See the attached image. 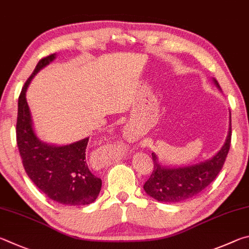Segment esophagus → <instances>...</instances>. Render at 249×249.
Here are the masks:
<instances>
[{"instance_id":"34e87169","label":"esophagus","mask_w":249,"mask_h":249,"mask_svg":"<svg viewBox=\"0 0 249 249\" xmlns=\"http://www.w3.org/2000/svg\"><path fill=\"white\" fill-rule=\"evenodd\" d=\"M96 163H97L99 166H104V165L107 163V159H106V156H105V154L99 153L97 155V158H96Z\"/></svg>"}]
</instances>
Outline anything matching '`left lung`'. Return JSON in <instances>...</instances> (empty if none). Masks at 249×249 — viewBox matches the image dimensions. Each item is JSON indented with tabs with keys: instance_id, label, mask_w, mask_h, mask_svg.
<instances>
[{
	"instance_id": "1",
	"label": "left lung",
	"mask_w": 249,
	"mask_h": 249,
	"mask_svg": "<svg viewBox=\"0 0 249 249\" xmlns=\"http://www.w3.org/2000/svg\"><path fill=\"white\" fill-rule=\"evenodd\" d=\"M213 83L221 90L215 78H213ZM231 137H232V129H231L230 111V125L225 142L219 152L211 159L188 166L168 167L160 165L158 155L152 153L154 169L149 180L143 186L145 193L158 201L167 203L185 201L201 193L215 179L217 174L223 167L230 150Z\"/></svg>"
}]
</instances>
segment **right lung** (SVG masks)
Listing matches in <instances>:
<instances>
[{
    "instance_id": "1",
    "label": "right lung",
    "mask_w": 249,
    "mask_h": 249,
    "mask_svg": "<svg viewBox=\"0 0 249 249\" xmlns=\"http://www.w3.org/2000/svg\"><path fill=\"white\" fill-rule=\"evenodd\" d=\"M55 56L53 53L39 61L21 89L16 124L17 146L26 173L41 193L65 206H89L102 189V179L89 172L85 160L89 138L65 145L41 141L35 132L26 99V91L35 75Z\"/></svg>"
}]
</instances>
